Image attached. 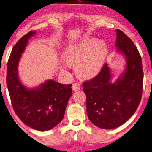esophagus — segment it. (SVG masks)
Instances as JSON below:
<instances>
[{
  "instance_id": "obj_1",
  "label": "esophagus",
  "mask_w": 152,
  "mask_h": 152,
  "mask_svg": "<svg viewBox=\"0 0 152 152\" xmlns=\"http://www.w3.org/2000/svg\"><path fill=\"white\" fill-rule=\"evenodd\" d=\"M72 89H73V90L75 91V92H76V91L79 90L80 89V85L79 83H74V84H73Z\"/></svg>"
}]
</instances>
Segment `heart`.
<instances>
[{"label": "heart", "instance_id": "obj_1", "mask_svg": "<svg viewBox=\"0 0 152 152\" xmlns=\"http://www.w3.org/2000/svg\"><path fill=\"white\" fill-rule=\"evenodd\" d=\"M108 52L104 40L86 38L66 48L63 56L68 64L76 65L80 76L92 77L102 70Z\"/></svg>", "mask_w": 152, "mask_h": 152}]
</instances>
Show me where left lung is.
<instances>
[{"label": "left lung", "instance_id": "obj_1", "mask_svg": "<svg viewBox=\"0 0 152 152\" xmlns=\"http://www.w3.org/2000/svg\"><path fill=\"white\" fill-rule=\"evenodd\" d=\"M116 53L124 58V68L118 77L106 63L96 77L85 82L89 120L101 129H112L126 122L136 110L142 97L143 72L138 50L128 36L116 30Z\"/></svg>", "mask_w": 152, "mask_h": 152}]
</instances>
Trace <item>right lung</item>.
<instances>
[{"label":"right lung","mask_w":152,"mask_h":152,"mask_svg":"<svg viewBox=\"0 0 152 152\" xmlns=\"http://www.w3.org/2000/svg\"><path fill=\"white\" fill-rule=\"evenodd\" d=\"M30 31L14 46L7 66V86L15 112L30 128L46 131L57 126L64 118L68 101L72 95V84L63 85L53 79L28 88L19 76V63L28 40L35 35Z\"/></svg>","instance_id":"1"}]
</instances>
